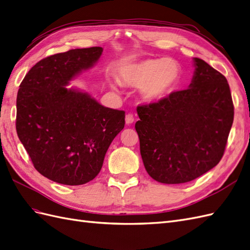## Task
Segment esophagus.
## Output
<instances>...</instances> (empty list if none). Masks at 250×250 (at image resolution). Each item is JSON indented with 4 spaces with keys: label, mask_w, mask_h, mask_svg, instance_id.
Here are the masks:
<instances>
[{
    "label": "esophagus",
    "mask_w": 250,
    "mask_h": 250,
    "mask_svg": "<svg viewBox=\"0 0 250 250\" xmlns=\"http://www.w3.org/2000/svg\"><path fill=\"white\" fill-rule=\"evenodd\" d=\"M134 123V116L132 114H127L125 116V124L126 125H131Z\"/></svg>",
    "instance_id": "1"
}]
</instances>
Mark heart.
I'll return each mask as SVG.
<instances>
[{
    "mask_svg": "<svg viewBox=\"0 0 250 250\" xmlns=\"http://www.w3.org/2000/svg\"><path fill=\"white\" fill-rule=\"evenodd\" d=\"M183 77L181 64L174 59H145L124 65L119 80L131 86H140L144 100L156 102L175 91Z\"/></svg>",
    "mask_w": 250,
    "mask_h": 250,
    "instance_id": "1",
    "label": "heart"
}]
</instances>
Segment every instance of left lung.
Segmentation results:
<instances>
[{
  "label": "left lung",
  "mask_w": 250,
  "mask_h": 250,
  "mask_svg": "<svg viewBox=\"0 0 250 250\" xmlns=\"http://www.w3.org/2000/svg\"><path fill=\"white\" fill-rule=\"evenodd\" d=\"M187 89L138 105L135 129L148 174L163 184L195 180L220 163L233 123L227 79L202 59Z\"/></svg>",
  "instance_id": "left-lung-1"
}]
</instances>
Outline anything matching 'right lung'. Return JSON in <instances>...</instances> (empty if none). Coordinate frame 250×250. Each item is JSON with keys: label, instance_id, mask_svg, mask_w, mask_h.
I'll use <instances>...</instances> for the list:
<instances>
[{"label": "right lung", "instance_id": "add662e5", "mask_svg": "<svg viewBox=\"0 0 250 250\" xmlns=\"http://www.w3.org/2000/svg\"><path fill=\"white\" fill-rule=\"evenodd\" d=\"M102 50L77 48L46 57L29 69L18 91L19 139L36 170L53 182L77 186L94 180L125 127V111L66 87L98 61Z\"/></svg>", "mask_w": 250, "mask_h": 250}]
</instances>
